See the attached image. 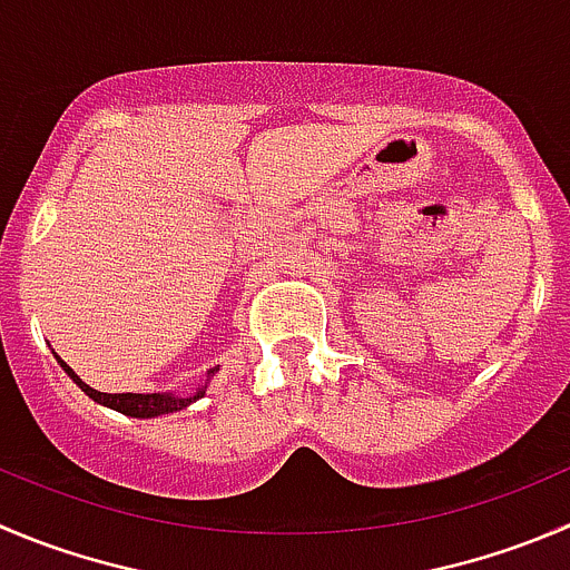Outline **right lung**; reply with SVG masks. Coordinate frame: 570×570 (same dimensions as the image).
<instances>
[{
    "instance_id": "add662e5",
    "label": "right lung",
    "mask_w": 570,
    "mask_h": 570,
    "mask_svg": "<svg viewBox=\"0 0 570 570\" xmlns=\"http://www.w3.org/2000/svg\"><path fill=\"white\" fill-rule=\"evenodd\" d=\"M58 358V356H55ZM60 367L66 370V375H69L71 381H75L77 386H80L82 392H86L88 397H94L97 403H102V406L108 409H116V412L127 414V417H158V414H169V412H180V409H186L189 403H195L197 397L206 395V386H208V379L214 375V370H208L206 375V384L197 386V392H191V395H173V392H150V395H141V392H116V395H110V392H97L94 386H88L86 381L80 379V375L75 373V370L69 367V364L63 362V358H58Z\"/></svg>"
}]
</instances>
